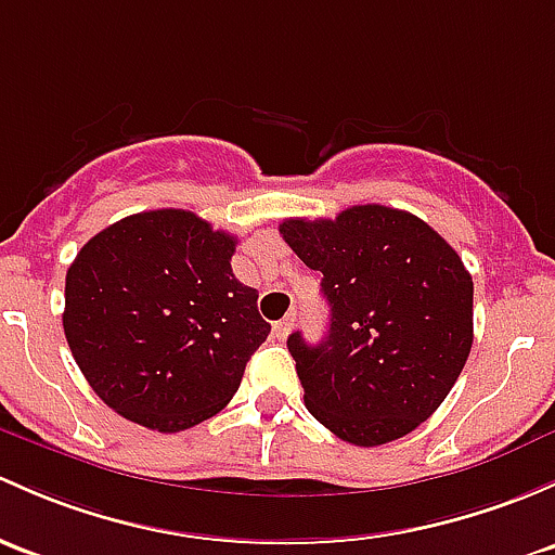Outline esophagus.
Segmentation results:
<instances>
[{
    "mask_svg": "<svg viewBox=\"0 0 555 555\" xmlns=\"http://www.w3.org/2000/svg\"><path fill=\"white\" fill-rule=\"evenodd\" d=\"M293 326H295V313H289V317H284L282 322L273 324V335H276L279 340H287L289 332H293Z\"/></svg>",
    "mask_w": 555,
    "mask_h": 555,
    "instance_id": "obj_1",
    "label": "esophagus"
}]
</instances>
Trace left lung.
Instances as JSON below:
<instances>
[{"instance_id":"1","label":"left lung","mask_w":555,"mask_h":555,"mask_svg":"<svg viewBox=\"0 0 555 555\" xmlns=\"http://www.w3.org/2000/svg\"><path fill=\"white\" fill-rule=\"evenodd\" d=\"M284 242L322 271L330 332L287 340L306 406L337 439L380 447L425 423L474 346V279L417 215L383 204L289 218Z\"/></svg>"}]
</instances>
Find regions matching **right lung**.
Masks as SVG:
<instances>
[{
    "mask_svg": "<svg viewBox=\"0 0 555 555\" xmlns=\"http://www.w3.org/2000/svg\"><path fill=\"white\" fill-rule=\"evenodd\" d=\"M236 236L185 209L108 225L68 266L63 332L90 388L159 434L218 415L271 324L231 271Z\"/></svg>",
    "mask_w": 555,
    "mask_h": 555,
    "instance_id": "add662e5",
    "label": "right lung"
}]
</instances>
